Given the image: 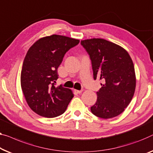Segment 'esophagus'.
Returning a JSON list of instances; mask_svg holds the SVG:
<instances>
[{"label": "esophagus", "mask_w": 153, "mask_h": 153, "mask_svg": "<svg viewBox=\"0 0 153 153\" xmlns=\"http://www.w3.org/2000/svg\"><path fill=\"white\" fill-rule=\"evenodd\" d=\"M82 91V90H75V92L77 93V94H79V93H81Z\"/></svg>", "instance_id": "esophagus-1"}]
</instances>
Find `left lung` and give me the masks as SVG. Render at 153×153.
I'll return each instance as SVG.
<instances>
[{"label":"left lung","mask_w":153,"mask_h":153,"mask_svg":"<svg viewBox=\"0 0 153 153\" xmlns=\"http://www.w3.org/2000/svg\"><path fill=\"white\" fill-rule=\"evenodd\" d=\"M80 44L89 56L93 79L104 82L91 113L103 119L119 115L130 104L135 90L131 58L122 47L102 38L81 40Z\"/></svg>","instance_id":"8db88e82"}]
</instances>
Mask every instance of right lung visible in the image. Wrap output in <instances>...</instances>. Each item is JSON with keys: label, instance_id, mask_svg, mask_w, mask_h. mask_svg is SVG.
<instances>
[{"label": "right lung", "instance_id": "add662e5", "mask_svg": "<svg viewBox=\"0 0 153 153\" xmlns=\"http://www.w3.org/2000/svg\"><path fill=\"white\" fill-rule=\"evenodd\" d=\"M79 40L52 35L40 38L27 51L20 76L26 101L31 110L47 118L65 113L74 94L69 88L56 87L58 68L65 53Z\"/></svg>", "mask_w": 153, "mask_h": 153}]
</instances>
